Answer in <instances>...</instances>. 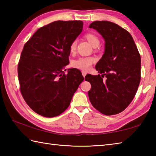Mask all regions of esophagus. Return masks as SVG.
Segmentation results:
<instances>
[{
	"label": "esophagus",
	"instance_id": "34e87169",
	"mask_svg": "<svg viewBox=\"0 0 156 156\" xmlns=\"http://www.w3.org/2000/svg\"><path fill=\"white\" fill-rule=\"evenodd\" d=\"M82 76H83L84 77H85V76L87 75V72H84V71H82Z\"/></svg>",
	"mask_w": 156,
	"mask_h": 156
}]
</instances>
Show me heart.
Instances as JSON below:
<instances>
[{
	"label": "heart",
	"instance_id": "b5f03b06",
	"mask_svg": "<svg viewBox=\"0 0 156 156\" xmlns=\"http://www.w3.org/2000/svg\"><path fill=\"white\" fill-rule=\"evenodd\" d=\"M85 39L90 43V44L93 46L94 48L97 47L100 44V39L98 37V35H96L93 33H87L84 36ZM78 42L76 39L73 40L70 44H69V52L71 54H74L76 51V48H77ZM96 59L93 57H86V58H80L76 59L72 62V66L74 68L82 69L83 71H87L90 68V66L94 63Z\"/></svg>",
	"mask_w": 156,
	"mask_h": 156
}]
</instances>
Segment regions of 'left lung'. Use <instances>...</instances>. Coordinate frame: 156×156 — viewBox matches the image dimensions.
Masks as SVG:
<instances>
[{
    "mask_svg": "<svg viewBox=\"0 0 156 156\" xmlns=\"http://www.w3.org/2000/svg\"><path fill=\"white\" fill-rule=\"evenodd\" d=\"M89 27L96 29L105 41V54L95 66L102 74L85 76L91 84L89 99L102 114L120 113L133 101L140 85V54L131 34L115 23L97 21Z\"/></svg>",
    "mask_w": 156,
    "mask_h": 156,
    "instance_id": "obj_1",
    "label": "left lung"
}]
</instances>
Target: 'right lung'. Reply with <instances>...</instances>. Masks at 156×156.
Here are the masks:
<instances>
[{
    "instance_id": "obj_1",
    "label": "right lung",
    "mask_w": 156,
    "mask_h": 156,
    "mask_svg": "<svg viewBox=\"0 0 156 156\" xmlns=\"http://www.w3.org/2000/svg\"><path fill=\"white\" fill-rule=\"evenodd\" d=\"M83 28L81 21H57L39 28L25 43L18 64L20 90L36 113L54 117L65 111L84 80L69 64V44ZM66 71V69H65Z\"/></svg>"
}]
</instances>
